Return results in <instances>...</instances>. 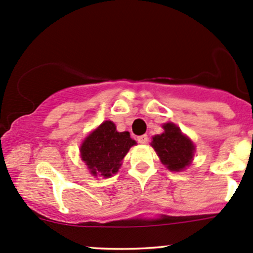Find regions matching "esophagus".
<instances>
[{"mask_svg":"<svg viewBox=\"0 0 253 253\" xmlns=\"http://www.w3.org/2000/svg\"><path fill=\"white\" fill-rule=\"evenodd\" d=\"M148 140H149V138H148V135H146V134L139 135V137H138V141H139L140 144H146V143H148Z\"/></svg>","mask_w":253,"mask_h":253,"instance_id":"34e87169","label":"esophagus"}]
</instances>
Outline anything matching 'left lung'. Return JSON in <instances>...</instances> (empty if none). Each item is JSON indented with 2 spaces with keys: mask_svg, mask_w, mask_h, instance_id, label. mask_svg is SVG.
Returning <instances> with one entry per match:
<instances>
[{
  "mask_svg": "<svg viewBox=\"0 0 253 253\" xmlns=\"http://www.w3.org/2000/svg\"><path fill=\"white\" fill-rule=\"evenodd\" d=\"M162 127L165 132L152 137L151 146L169 170H184L192 162L196 146L173 122H167Z\"/></svg>",
  "mask_w": 253,
  "mask_h": 253,
  "instance_id": "obj_1",
  "label": "left lung"
}]
</instances>
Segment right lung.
Here are the masks:
<instances>
[{"label":"right lung","instance_id":"add662e5","mask_svg":"<svg viewBox=\"0 0 253 253\" xmlns=\"http://www.w3.org/2000/svg\"><path fill=\"white\" fill-rule=\"evenodd\" d=\"M128 132H118L113 121H104L80 146V156L93 176L110 177L119 171L122 160L135 145Z\"/></svg>","mask_w":253,"mask_h":253}]
</instances>
